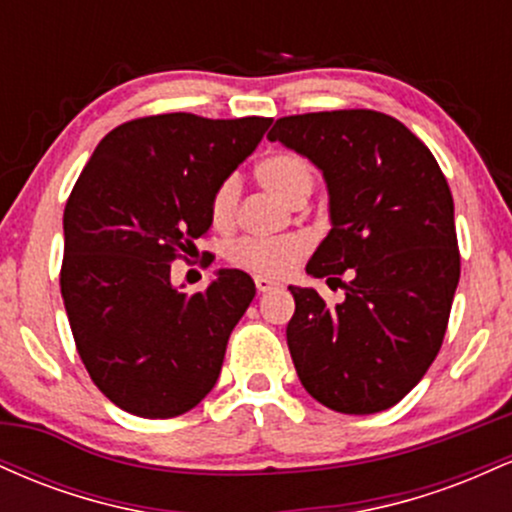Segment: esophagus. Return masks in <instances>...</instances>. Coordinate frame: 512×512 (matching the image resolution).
<instances>
[{"label": "esophagus", "instance_id": "esophagus-1", "mask_svg": "<svg viewBox=\"0 0 512 512\" xmlns=\"http://www.w3.org/2000/svg\"><path fill=\"white\" fill-rule=\"evenodd\" d=\"M255 286H257V291L260 293H269V291H274V289H279V281H274V279H269V276H255Z\"/></svg>", "mask_w": 512, "mask_h": 512}]
</instances>
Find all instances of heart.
I'll return each instance as SVG.
<instances>
[{"label":"heart","mask_w":512,"mask_h":512,"mask_svg":"<svg viewBox=\"0 0 512 512\" xmlns=\"http://www.w3.org/2000/svg\"><path fill=\"white\" fill-rule=\"evenodd\" d=\"M257 180L284 199L286 204H303L315 187V168L296 151H274L255 166ZM240 187L238 180L223 178L209 199V216L216 228H228L236 219ZM308 243L301 236L281 238H238L228 245V262L255 274H286L303 260Z\"/></svg>","instance_id":"heart-1"}]
</instances>
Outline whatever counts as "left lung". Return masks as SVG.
I'll return each mask as SVG.
<instances>
[{"instance_id": "8db88e82", "label": "left lung", "mask_w": 512, "mask_h": 512, "mask_svg": "<svg viewBox=\"0 0 512 512\" xmlns=\"http://www.w3.org/2000/svg\"><path fill=\"white\" fill-rule=\"evenodd\" d=\"M267 139L325 175L332 231L305 269L344 289L330 305L289 286L298 378L339 414L395 407L436 361L460 281L448 180L414 132L375 110L279 117Z\"/></svg>"}]
</instances>
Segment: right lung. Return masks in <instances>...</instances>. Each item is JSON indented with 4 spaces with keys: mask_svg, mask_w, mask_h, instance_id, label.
<instances>
[{
    "mask_svg": "<svg viewBox=\"0 0 512 512\" xmlns=\"http://www.w3.org/2000/svg\"><path fill=\"white\" fill-rule=\"evenodd\" d=\"M272 117L166 113L101 139L64 207L60 289L81 361L110 402L142 419L197 407L219 380L255 281L221 269L192 296L170 284L211 226L214 187L255 151Z\"/></svg>",
    "mask_w": 512,
    "mask_h": 512,
    "instance_id": "obj_1",
    "label": "right lung"
}]
</instances>
